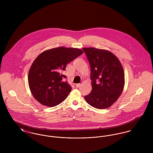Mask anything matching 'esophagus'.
<instances>
[{"label":"esophagus","instance_id":"esophagus-1","mask_svg":"<svg viewBox=\"0 0 153 153\" xmlns=\"http://www.w3.org/2000/svg\"><path fill=\"white\" fill-rule=\"evenodd\" d=\"M80 84H76V85H75V86H76V88H79L80 87Z\"/></svg>","mask_w":153,"mask_h":153}]
</instances>
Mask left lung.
<instances>
[{"label": "left lung", "mask_w": 153, "mask_h": 153, "mask_svg": "<svg viewBox=\"0 0 153 153\" xmlns=\"http://www.w3.org/2000/svg\"><path fill=\"white\" fill-rule=\"evenodd\" d=\"M91 66L92 91L84 98L97 109L111 106L120 97L125 84L124 71L118 58L107 50L84 48Z\"/></svg>", "instance_id": "left-lung-1"}]
</instances>
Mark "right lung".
Masks as SVG:
<instances>
[{"label":"right lung","mask_w":153,"mask_h":153,"mask_svg":"<svg viewBox=\"0 0 153 153\" xmlns=\"http://www.w3.org/2000/svg\"><path fill=\"white\" fill-rule=\"evenodd\" d=\"M83 53L78 48L63 46L42 52L35 59L28 74V84L33 97L41 104L52 107L62 102L72 88L64 80L68 63Z\"/></svg>","instance_id":"add662e5"}]
</instances>
